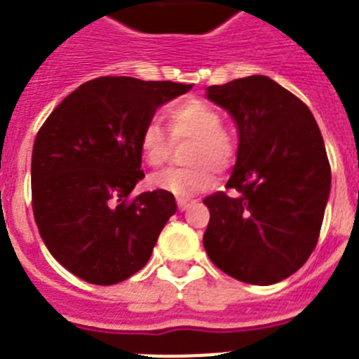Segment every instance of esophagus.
<instances>
[{
	"instance_id": "esophagus-1",
	"label": "esophagus",
	"mask_w": 359,
	"mask_h": 359,
	"mask_svg": "<svg viewBox=\"0 0 359 359\" xmlns=\"http://www.w3.org/2000/svg\"><path fill=\"white\" fill-rule=\"evenodd\" d=\"M176 203H177V208H180V210H185V208H189L190 205H192V201L187 198H176Z\"/></svg>"
}]
</instances>
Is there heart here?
I'll return each mask as SVG.
<instances>
[{
    "mask_svg": "<svg viewBox=\"0 0 359 359\" xmlns=\"http://www.w3.org/2000/svg\"><path fill=\"white\" fill-rule=\"evenodd\" d=\"M163 118L172 142H187L183 163L152 174L149 183L152 189L185 198L207 190L214 182V174H223L236 163L237 140L233 133L223 126V116L217 107L199 100L183 98L165 107ZM156 122H147L142 128L138 149L144 161L152 167L163 163L169 156L170 142Z\"/></svg>",
    "mask_w": 359,
    "mask_h": 359,
    "instance_id": "heart-1",
    "label": "heart"
}]
</instances>
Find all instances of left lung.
<instances>
[{
	"label": "left lung",
	"mask_w": 359,
	"mask_h": 359,
	"mask_svg": "<svg viewBox=\"0 0 359 359\" xmlns=\"http://www.w3.org/2000/svg\"><path fill=\"white\" fill-rule=\"evenodd\" d=\"M239 131L226 192L203 203L210 221L203 244L230 277L268 286L302 268L316 248L331 190V165L309 107L264 75L210 86Z\"/></svg>",
	"instance_id": "obj_1"
}]
</instances>
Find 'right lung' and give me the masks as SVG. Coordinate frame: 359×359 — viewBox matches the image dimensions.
Wrapping results in <instances>:
<instances>
[{
    "label": "right lung",
    "mask_w": 359,
    "mask_h": 359,
    "mask_svg": "<svg viewBox=\"0 0 359 359\" xmlns=\"http://www.w3.org/2000/svg\"><path fill=\"white\" fill-rule=\"evenodd\" d=\"M192 84L97 77L44 120L32 151V210L48 252L82 280L111 286L140 271L176 212L174 196L133 198L138 138L161 104Z\"/></svg>",
    "instance_id": "add662e5"
}]
</instances>
